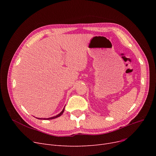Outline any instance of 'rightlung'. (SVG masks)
I'll return each mask as SVG.
<instances>
[{"label": "right lung", "instance_id": "1", "mask_svg": "<svg viewBox=\"0 0 156 156\" xmlns=\"http://www.w3.org/2000/svg\"><path fill=\"white\" fill-rule=\"evenodd\" d=\"M64 109H62V111L59 114H57V116H54V117H51V118H37V119H55V118H58V117H59V116H61L62 114V113L64 112Z\"/></svg>", "mask_w": 156, "mask_h": 156}]
</instances>
